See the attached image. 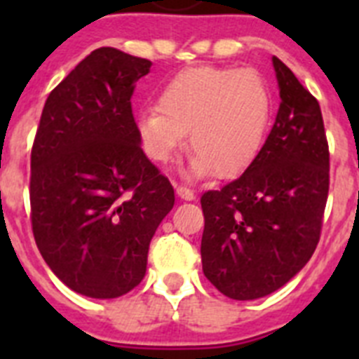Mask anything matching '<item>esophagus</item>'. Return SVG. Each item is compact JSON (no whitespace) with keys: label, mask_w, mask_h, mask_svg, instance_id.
Listing matches in <instances>:
<instances>
[{"label":"esophagus","mask_w":359,"mask_h":359,"mask_svg":"<svg viewBox=\"0 0 359 359\" xmlns=\"http://www.w3.org/2000/svg\"><path fill=\"white\" fill-rule=\"evenodd\" d=\"M176 192H177V196H180L182 199H185V201H192V199L196 198L194 190L189 189V187H185V185H176Z\"/></svg>","instance_id":"34e87169"}]
</instances>
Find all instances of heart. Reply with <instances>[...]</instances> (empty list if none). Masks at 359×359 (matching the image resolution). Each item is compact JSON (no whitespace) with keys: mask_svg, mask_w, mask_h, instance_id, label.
I'll return each mask as SVG.
<instances>
[{"mask_svg":"<svg viewBox=\"0 0 359 359\" xmlns=\"http://www.w3.org/2000/svg\"><path fill=\"white\" fill-rule=\"evenodd\" d=\"M273 98L253 68L198 66L176 73L158 95V107H145L136 131L145 154L165 163L185 144L190 172L233 177L261 152L271 120Z\"/></svg>","mask_w":359,"mask_h":359,"instance_id":"heart-1","label":"heart"}]
</instances>
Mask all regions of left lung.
I'll use <instances>...</instances> for the list:
<instances>
[{
	"label": "left lung",
	"mask_w": 359,
	"mask_h": 359,
	"mask_svg": "<svg viewBox=\"0 0 359 359\" xmlns=\"http://www.w3.org/2000/svg\"><path fill=\"white\" fill-rule=\"evenodd\" d=\"M280 107L253 163L201 196L203 273L233 300L290 282L315 253L329 194V144L320 104L273 57Z\"/></svg>",
	"instance_id": "8db88e82"
}]
</instances>
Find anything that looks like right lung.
<instances>
[{
    "mask_svg": "<svg viewBox=\"0 0 359 359\" xmlns=\"http://www.w3.org/2000/svg\"><path fill=\"white\" fill-rule=\"evenodd\" d=\"M152 62L116 48L82 59L48 95L30 158V221L44 262L69 290L116 298L142 282L169 177L136 131L131 97Z\"/></svg>",
    "mask_w": 359,
    "mask_h": 359,
    "instance_id": "add662e5",
    "label": "right lung"
}]
</instances>
